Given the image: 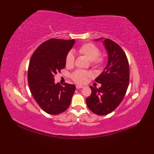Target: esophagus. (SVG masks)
<instances>
[{
	"label": "esophagus",
	"instance_id": "esophagus-1",
	"mask_svg": "<svg viewBox=\"0 0 154 154\" xmlns=\"http://www.w3.org/2000/svg\"><path fill=\"white\" fill-rule=\"evenodd\" d=\"M76 88H83V87H83V85H76Z\"/></svg>",
	"mask_w": 154,
	"mask_h": 154
}]
</instances>
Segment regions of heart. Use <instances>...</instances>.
Masks as SVG:
<instances>
[{
  "mask_svg": "<svg viewBox=\"0 0 154 154\" xmlns=\"http://www.w3.org/2000/svg\"><path fill=\"white\" fill-rule=\"evenodd\" d=\"M80 54L85 57L89 61L91 65L96 69H100L103 66L105 60L103 57H99L100 51L99 48L92 44H85L80 46L78 49ZM74 62V56L72 52L67 53L66 57V65L67 67H72ZM91 76V73L88 71L78 70L72 74V80L78 83L82 84L85 83L88 77Z\"/></svg>",
  "mask_w": 154,
  "mask_h": 154,
  "instance_id": "heart-1",
  "label": "heart"
}]
</instances>
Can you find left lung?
Wrapping results in <instances>:
<instances>
[{"instance_id":"left-lung-1","label":"left lung","mask_w":154,"mask_h":154,"mask_svg":"<svg viewBox=\"0 0 154 154\" xmlns=\"http://www.w3.org/2000/svg\"><path fill=\"white\" fill-rule=\"evenodd\" d=\"M103 44L108 53V62L95 79L101 86L99 88L91 86V94L86 99L88 109L100 116L112 112L120 104L127 91L130 76L128 59L123 50L108 38L104 39Z\"/></svg>"}]
</instances>
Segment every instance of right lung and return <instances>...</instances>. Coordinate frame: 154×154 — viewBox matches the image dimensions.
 <instances>
[{
  "instance_id": "obj_1",
  "label": "right lung",
  "mask_w": 154,
  "mask_h": 154,
  "mask_svg": "<svg viewBox=\"0 0 154 154\" xmlns=\"http://www.w3.org/2000/svg\"><path fill=\"white\" fill-rule=\"evenodd\" d=\"M75 40L51 38L40 45L31 58L27 78L31 94L46 113L57 115L71 103L76 86L54 83V75L66 67V57Z\"/></svg>"
}]
</instances>
